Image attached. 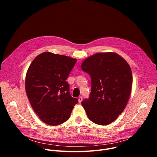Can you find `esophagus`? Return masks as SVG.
Segmentation results:
<instances>
[{
  "instance_id": "obj_1",
  "label": "esophagus",
  "mask_w": 157,
  "mask_h": 157,
  "mask_svg": "<svg viewBox=\"0 0 157 157\" xmlns=\"http://www.w3.org/2000/svg\"><path fill=\"white\" fill-rule=\"evenodd\" d=\"M82 101V98L81 97V96H80V97H79V98H78V101H79V102L80 103V102H81V101Z\"/></svg>"
}]
</instances>
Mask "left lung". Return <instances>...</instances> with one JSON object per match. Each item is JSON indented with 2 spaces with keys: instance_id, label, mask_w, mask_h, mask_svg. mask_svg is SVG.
I'll return each instance as SVG.
<instances>
[{
  "instance_id": "1",
  "label": "left lung",
  "mask_w": 157,
  "mask_h": 157,
  "mask_svg": "<svg viewBox=\"0 0 157 157\" xmlns=\"http://www.w3.org/2000/svg\"><path fill=\"white\" fill-rule=\"evenodd\" d=\"M81 69L91 78L90 96L81 102L88 118L101 125L114 122L130 98L132 86L130 66L116 53H98L86 58Z\"/></svg>"
}]
</instances>
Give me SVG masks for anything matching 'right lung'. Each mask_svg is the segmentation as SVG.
Listing matches in <instances>:
<instances>
[{
    "instance_id": "obj_1",
    "label": "right lung",
    "mask_w": 157,
    "mask_h": 157,
    "mask_svg": "<svg viewBox=\"0 0 157 157\" xmlns=\"http://www.w3.org/2000/svg\"><path fill=\"white\" fill-rule=\"evenodd\" d=\"M77 59L44 52L32 62L25 78V90L39 118L50 125L68 121L78 99L71 97L66 81Z\"/></svg>"
}]
</instances>
